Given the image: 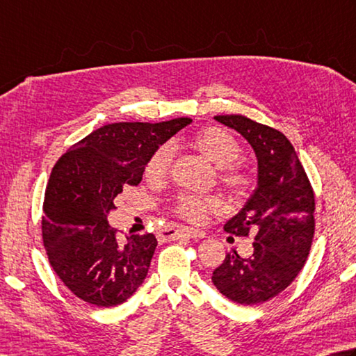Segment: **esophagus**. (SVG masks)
I'll return each instance as SVG.
<instances>
[{
  "instance_id": "esophagus-1",
  "label": "esophagus",
  "mask_w": 356,
  "mask_h": 356,
  "mask_svg": "<svg viewBox=\"0 0 356 356\" xmlns=\"http://www.w3.org/2000/svg\"><path fill=\"white\" fill-rule=\"evenodd\" d=\"M182 235H186V236H190V238H202L204 236V234L200 230H196V229H166V230H163L160 234V236L163 238V240H166V241H172V240H177L179 236H182Z\"/></svg>"
}]
</instances>
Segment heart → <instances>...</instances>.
Listing matches in <instances>:
<instances>
[{
  "instance_id": "obj_1",
  "label": "heart",
  "mask_w": 356,
  "mask_h": 356,
  "mask_svg": "<svg viewBox=\"0 0 356 356\" xmlns=\"http://www.w3.org/2000/svg\"><path fill=\"white\" fill-rule=\"evenodd\" d=\"M196 146L211 163L221 168V179L232 188H240L248 182V176L234 161L240 156V143L230 132L221 127H209L199 132L196 137ZM174 159V146L165 143L152 154L147 161L146 176L149 179H161L170 171ZM219 207V200L211 196H180L176 205V211L182 218L190 221H200L207 210Z\"/></svg>"
}]
</instances>
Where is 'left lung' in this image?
Segmentation results:
<instances>
[{
  "mask_svg": "<svg viewBox=\"0 0 356 356\" xmlns=\"http://www.w3.org/2000/svg\"><path fill=\"white\" fill-rule=\"evenodd\" d=\"M215 120L248 140L257 157V186L243 209L224 224L235 236L255 234L254 255L234 249L211 275L222 296L241 305L273 299L307 261L314 235V193L293 145L282 132L243 115Z\"/></svg>",
  "mask_w": 356,
  "mask_h": 356,
  "instance_id": "left-lung-1",
  "label": "left lung"
}]
</instances>
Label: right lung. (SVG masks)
<instances>
[{"label":"right lung","mask_w":356,"mask_h":356,"mask_svg":"<svg viewBox=\"0 0 356 356\" xmlns=\"http://www.w3.org/2000/svg\"><path fill=\"white\" fill-rule=\"evenodd\" d=\"M190 122H112L77 141L53 168L43 244L54 273L79 299L116 307L145 282L156 236L118 238L107 216L122 188L141 182L152 154Z\"/></svg>","instance_id":"add662e5"}]
</instances>
